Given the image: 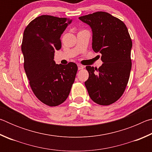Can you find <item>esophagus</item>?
<instances>
[{
	"instance_id": "34e87169",
	"label": "esophagus",
	"mask_w": 152,
	"mask_h": 152,
	"mask_svg": "<svg viewBox=\"0 0 152 152\" xmlns=\"http://www.w3.org/2000/svg\"><path fill=\"white\" fill-rule=\"evenodd\" d=\"M84 68V66L80 65V64H78V70H82V69Z\"/></svg>"
}]
</instances>
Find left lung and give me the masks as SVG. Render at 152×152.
Here are the masks:
<instances>
[{
  "label": "left lung",
  "instance_id": "obj_1",
  "mask_svg": "<svg viewBox=\"0 0 152 152\" xmlns=\"http://www.w3.org/2000/svg\"><path fill=\"white\" fill-rule=\"evenodd\" d=\"M78 19L91 27L92 48L103 64L99 68L86 67L89 74L84 82L91 99L109 105L122 96L132 69V41L124 23L106 12H96Z\"/></svg>",
  "mask_w": 152,
  "mask_h": 152
}]
</instances>
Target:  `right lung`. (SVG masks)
Wrapping results in <instances>:
<instances>
[{
	"label": "right lung",
	"instance_id": "obj_1",
	"mask_svg": "<svg viewBox=\"0 0 152 152\" xmlns=\"http://www.w3.org/2000/svg\"><path fill=\"white\" fill-rule=\"evenodd\" d=\"M72 19L42 15L25 28L21 51L24 69L36 97L55 107L66 101L78 70L75 63L56 64L54 52L61 47L60 37Z\"/></svg>",
	"mask_w": 152,
	"mask_h": 152
}]
</instances>
